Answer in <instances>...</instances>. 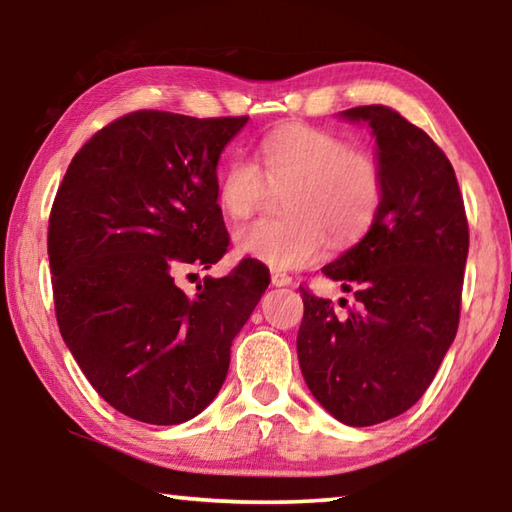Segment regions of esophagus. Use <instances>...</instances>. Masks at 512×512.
<instances>
[{
    "mask_svg": "<svg viewBox=\"0 0 512 512\" xmlns=\"http://www.w3.org/2000/svg\"><path fill=\"white\" fill-rule=\"evenodd\" d=\"M271 282L275 284V287H289V284H293V277L289 273L284 271H271Z\"/></svg>",
    "mask_w": 512,
    "mask_h": 512,
    "instance_id": "1",
    "label": "esophagus"
}]
</instances>
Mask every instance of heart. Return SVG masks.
Masks as SVG:
<instances>
[{"mask_svg":"<svg viewBox=\"0 0 512 512\" xmlns=\"http://www.w3.org/2000/svg\"><path fill=\"white\" fill-rule=\"evenodd\" d=\"M273 192H287L282 221H257L235 232L241 255L273 268L316 264L327 244L350 248L368 235L384 207L386 180L375 155L341 135L291 124L257 144V164H225L216 201L232 221L250 219Z\"/></svg>","mask_w":512,"mask_h":512,"instance_id":"1","label":"heart"}]
</instances>
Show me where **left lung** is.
<instances>
[{
  "label": "left lung",
  "instance_id": "1",
  "mask_svg": "<svg viewBox=\"0 0 512 512\" xmlns=\"http://www.w3.org/2000/svg\"><path fill=\"white\" fill-rule=\"evenodd\" d=\"M343 117L372 128L384 207L357 246L323 266L354 296L348 311L300 287L298 359L325 411L370 427L409 411L436 377L461 318L470 230L452 162L422 128L388 106Z\"/></svg>",
  "mask_w": 512,
  "mask_h": 512
}]
</instances>
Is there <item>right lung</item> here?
Segmentation results:
<instances>
[{"label": "right lung", "mask_w": 512, "mask_h": 512, "mask_svg": "<svg viewBox=\"0 0 512 512\" xmlns=\"http://www.w3.org/2000/svg\"><path fill=\"white\" fill-rule=\"evenodd\" d=\"M248 117L137 110L94 133L69 162L49 214L56 320L83 375L119 413L192 420L221 391L230 345L268 287L257 259L176 287L212 264L230 235L216 164Z\"/></svg>", "instance_id": "right-lung-1"}]
</instances>
